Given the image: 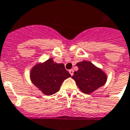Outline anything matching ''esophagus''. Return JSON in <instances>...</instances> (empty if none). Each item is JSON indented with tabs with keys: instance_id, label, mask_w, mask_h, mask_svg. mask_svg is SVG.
<instances>
[{
	"instance_id": "esophagus-1",
	"label": "esophagus",
	"mask_w": 130,
	"mask_h": 130,
	"mask_svg": "<svg viewBox=\"0 0 130 130\" xmlns=\"http://www.w3.org/2000/svg\"><path fill=\"white\" fill-rule=\"evenodd\" d=\"M69 72H70V74H71V76H72V75L74 74V71H73V70H69Z\"/></svg>"
}]
</instances>
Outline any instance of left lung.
Here are the masks:
<instances>
[{"label": "left lung", "mask_w": 130, "mask_h": 130, "mask_svg": "<svg viewBox=\"0 0 130 130\" xmlns=\"http://www.w3.org/2000/svg\"><path fill=\"white\" fill-rule=\"evenodd\" d=\"M77 66L78 70L74 72L72 78L83 93L90 94L106 83V72L90 61L83 60L77 62Z\"/></svg>", "instance_id": "8db88e82"}]
</instances>
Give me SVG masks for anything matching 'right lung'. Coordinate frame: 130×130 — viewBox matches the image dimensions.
<instances>
[{
  "label": "right lung",
  "mask_w": 130,
  "mask_h": 130,
  "mask_svg": "<svg viewBox=\"0 0 130 130\" xmlns=\"http://www.w3.org/2000/svg\"><path fill=\"white\" fill-rule=\"evenodd\" d=\"M29 76L34 85L47 96L58 92L64 80L71 77L64 64L55 62L53 58L34 65Z\"/></svg>",
  "instance_id": "add662e5"
}]
</instances>
